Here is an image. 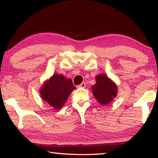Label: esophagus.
<instances>
[{
    "label": "esophagus",
    "instance_id": "1",
    "mask_svg": "<svg viewBox=\"0 0 158 158\" xmlns=\"http://www.w3.org/2000/svg\"><path fill=\"white\" fill-rule=\"evenodd\" d=\"M78 86L80 87H85V82H82L81 85H78Z\"/></svg>",
    "mask_w": 158,
    "mask_h": 158
}]
</instances>
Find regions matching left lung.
Instances as JSON below:
<instances>
[{
	"label": "left lung",
	"mask_w": 158,
	"mask_h": 158,
	"mask_svg": "<svg viewBox=\"0 0 158 158\" xmlns=\"http://www.w3.org/2000/svg\"><path fill=\"white\" fill-rule=\"evenodd\" d=\"M97 83L92 86V92L101 104L105 105L112 102L117 94V87L105 75L97 76Z\"/></svg>",
	"instance_id": "8db88e82"
}]
</instances>
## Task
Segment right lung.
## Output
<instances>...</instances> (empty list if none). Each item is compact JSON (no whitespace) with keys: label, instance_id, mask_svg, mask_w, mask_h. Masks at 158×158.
I'll use <instances>...</instances> for the list:
<instances>
[{"label":"right lung","instance_id":"right-lung-1","mask_svg":"<svg viewBox=\"0 0 158 158\" xmlns=\"http://www.w3.org/2000/svg\"><path fill=\"white\" fill-rule=\"evenodd\" d=\"M74 89L76 87L71 79L65 78L63 75L54 74L43 85L40 94L43 100L51 106L59 109L64 105Z\"/></svg>","mask_w":158,"mask_h":158}]
</instances>
